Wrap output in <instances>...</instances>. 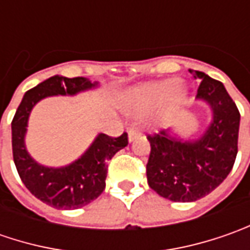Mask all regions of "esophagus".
<instances>
[{"mask_svg":"<svg viewBox=\"0 0 250 250\" xmlns=\"http://www.w3.org/2000/svg\"><path fill=\"white\" fill-rule=\"evenodd\" d=\"M142 136V132L138 129H130L129 130V142H132V140L138 139V138H140Z\"/></svg>","mask_w":250,"mask_h":250,"instance_id":"1","label":"esophagus"}]
</instances>
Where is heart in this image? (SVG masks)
<instances>
[{
    "instance_id": "b5f03b06",
    "label": "heart",
    "mask_w": 250,
    "mask_h": 250,
    "mask_svg": "<svg viewBox=\"0 0 250 250\" xmlns=\"http://www.w3.org/2000/svg\"><path fill=\"white\" fill-rule=\"evenodd\" d=\"M185 87L174 79L150 83L133 90L126 103V111L135 117H143L166 103L178 105L185 100Z\"/></svg>"
}]
</instances>
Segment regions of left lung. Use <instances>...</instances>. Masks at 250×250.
<instances>
[{
    "label": "left lung",
    "mask_w": 250,
    "mask_h": 250,
    "mask_svg": "<svg viewBox=\"0 0 250 250\" xmlns=\"http://www.w3.org/2000/svg\"><path fill=\"white\" fill-rule=\"evenodd\" d=\"M200 79L197 99L213 111V121L196 140H181L167 130L147 135L150 156L146 166L149 187L172 202H195L213 192L231 172L238 153L239 111L224 84L195 71Z\"/></svg>",
    "instance_id": "1"
}]
</instances>
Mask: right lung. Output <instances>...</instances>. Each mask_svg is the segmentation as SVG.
<instances>
[{"instance_id": "1", "label": "right lung", "mask_w": 250, "mask_h": 250, "mask_svg": "<svg viewBox=\"0 0 250 250\" xmlns=\"http://www.w3.org/2000/svg\"><path fill=\"white\" fill-rule=\"evenodd\" d=\"M86 78L51 76L26 91L12 120V153L18 174L30 193L43 203L55 208L71 210L86 206L100 196L105 189L107 161L128 146V133L118 138L100 133L81 159L61 168H50L36 163L24 146V133L30 111L36 103L50 96H73L96 87Z\"/></svg>"}]
</instances>
